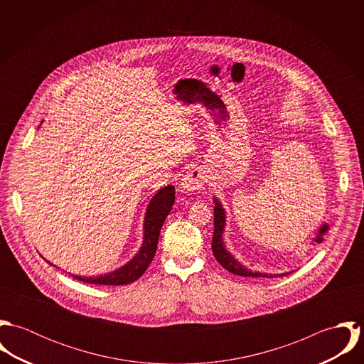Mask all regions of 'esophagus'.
<instances>
[{"instance_id":"esophagus-1","label":"esophagus","mask_w":364,"mask_h":364,"mask_svg":"<svg viewBox=\"0 0 364 364\" xmlns=\"http://www.w3.org/2000/svg\"><path fill=\"white\" fill-rule=\"evenodd\" d=\"M206 179H205V173L202 172V169H193V171H189L183 181H182V188L185 191H199L203 188Z\"/></svg>"}]
</instances>
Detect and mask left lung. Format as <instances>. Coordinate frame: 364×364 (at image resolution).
<instances>
[{
  "mask_svg": "<svg viewBox=\"0 0 364 364\" xmlns=\"http://www.w3.org/2000/svg\"><path fill=\"white\" fill-rule=\"evenodd\" d=\"M214 232H213V240H211V250L214 254V258L217 262L227 269L228 272L238 274V276H245V277H274V276H286L289 273H282V274H269V273H259V272H251L245 266H242L238 260L235 259L227 250L223 241V232H224V225H225V211L223 208V205L218 202L217 198H214Z\"/></svg>",
  "mask_w": 364,
  "mask_h": 364,
  "instance_id": "8db88e82",
  "label": "left lung"
}]
</instances>
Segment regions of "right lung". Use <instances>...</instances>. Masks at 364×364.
Listing matches in <instances>:
<instances>
[{
	"instance_id": "1",
	"label": "right lung",
	"mask_w": 364,
	"mask_h": 364,
	"mask_svg": "<svg viewBox=\"0 0 364 364\" xmlns=\"http://www.w3.org/2000/svg\"><path fill=\"white\" fill-rule=\"evenodd\" d=\"M173 203H175V188L172 185L165 186V188L159 189V192H156V196L151 199L147 211H146L143 245H141L140 251L136 254V257L130 262H127L124 266H122L110 273L102 274V276L81 277V276L73 274V277L78 279L82 283H91V284H100V286L129 284V283H133L134 280H137L139 277H141L156 255V244H158L161 227H162L166 215L169 214Z\"/></svg>"
}]
</instances>
